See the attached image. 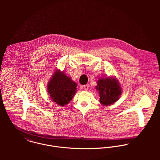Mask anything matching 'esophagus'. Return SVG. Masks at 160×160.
I'll list each match as a JSON object with an SVG mask.
<instances>
[{"label":"esophagus","mask_w":160,"mask_h":160,"mask_svg":"<svg viewBox=\"0 0 160 160\" xmlns=\"http://www.w3.org/2000/svg\"><path fill=\"white\" fill-rule=\"evenodd\" d=\"M82 88H83V89H84V91H88V89H89V85H88V84H86V85L83 86Z\"/></svg>","instance_id":"34e87169"}]
</instances>
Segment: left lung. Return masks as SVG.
I'll use <instances>...</instances> for the list:
<instances>
[{
    "label": "left lung",
    "mask_w": 160,
    "mask_h": 160,
    "mask_svg": "<svg viewBox=\"0 0 160 160\" xmlns=\"http://www.w3.org/2000/svg\"><path fill=\"white\" fill-rule=\"evenodd\" d=\"M96 89L100 93V102L103 105L113 104L121 93L119 84L115 79L111 78L99 79Z\"/></svg>",
    "instance_id": "8db88e82"
}]
</instances>
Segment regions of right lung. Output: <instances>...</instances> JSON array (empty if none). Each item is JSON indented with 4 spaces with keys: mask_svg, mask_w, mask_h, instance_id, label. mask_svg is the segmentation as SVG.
Masks as SVG:
<instances>
[{
    "mask_svg": "<svg viewBox=\"0 0 160 160\" xmlns=\"http://www.w3.org/2000/svg\"><path fill=\"white\" fill-rule=\"evenodd\" d=\"M77 84L63 72L56 71L49 82L47 89L52 100L60 106L68 104L76 92Z\"/></svg>",
    "mask_w": 160,
    "mask_h": 160,
    "instance_id": "obj_1",
    "label": "right lung"
}]
</instances>
